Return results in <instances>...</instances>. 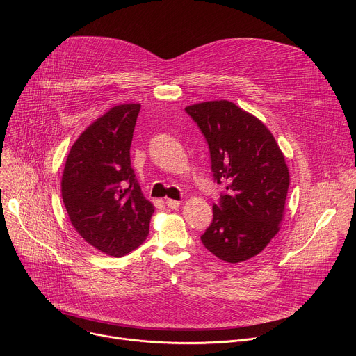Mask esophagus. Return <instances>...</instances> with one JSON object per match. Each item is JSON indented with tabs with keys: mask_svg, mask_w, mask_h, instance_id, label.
Wrapping results in <instances>:
<instances>
[{
	"mask_svg": "<svg viewBox=\"0 0 356 356\" xmlns=\"http://www.w3.org/2000/svg\"><path fill=\"white\" fill-rule=\"evenodd\" d=\"M166 206H168L169 209H172V210H176V209L180 206V201H176V200H170V198H168V200H166Z\"/></svg>",
	"mask_w": 356,
	"mask_h": 356,
	"instance_id": "obj_1",
	"label": "esophagus"
}]
</instances>
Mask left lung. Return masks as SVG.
I'll use <instances>...</instances> for the list:
<instances>
[{
	"mask_svg": "<svg viewBox=\"0 0 356 356\" xmlns=\"http://www.w3.org/2000/svg\"><path fill=\"white\" fill-rule=\"evenodd\" d=\"M210 146L217 183H227L201 242L213 255L239 264L261 253L280 231L290 183L275 136L255 115L231 101L186 107Z\"/></svg>",
	"mask_w": 356,
	"mask_h": 356,
	"instance_id": "obj_1",
	"label": "left lung"
}]
</instances>
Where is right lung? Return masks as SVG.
<instances>
[{
	"instance_id": "right-lung-1",
	"label": "right lung",
	"mask_w": 356,
	"mask_h": 356,
	"mask_svg": "<svg viewBox=\"0 0 356 356\" xmlns=\"http://www.w3.org/2000/svg\"><path fill=\"white\" fill-rule=\"evenodd\" d=\"M140 104H118L91 122L73 143L62 197L79 235L114 258L143 243L155 207L131 168L129 149Z\"/></svg>"
}]
</instances>
